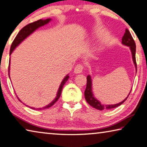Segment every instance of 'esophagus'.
Masks as SVG:
<instances>
[{
  "mask_svg": "<svg viewBox=\"0 0 147 147\" xmlns=\"http://www.w3.org/2000/svg\"><path fill=\"white\" fill-rule=\"evenodd\" d=\"M83 66L81 64L76 65L75 68H74V73L75 74H80L83 71Z\"/></svg>",
  "mask_w": 147,
  "mask_h": 147,
  "instance_id": "obj_1",
  "label": "esophagus"
}]
</instances>
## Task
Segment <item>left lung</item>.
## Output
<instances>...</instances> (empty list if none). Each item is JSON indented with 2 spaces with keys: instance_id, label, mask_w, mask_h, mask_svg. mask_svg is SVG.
Segmentation results:
<instances>
[{
  "instance_id": "1",
  "label": "left lung",
  "mask_w": 147,
  "mask_h": 147,
  "mask_svg": "<svg viewBox=\"0 0 147 147\" xmlns=\"http://www.w3.org/2000/svg\"><path fill=\"white\" fill-rule=\"evenodd\" d=\"M122 44L126 45V46H128L130 49V51L131 53V56H132V60H133L134 64L135 65V67H136V72H137V64H136V43H135L134 40L132 38L130 32H129V30L126 29V32H125L123 37L122 38ZM87 79V82H86V87L85 90V100L88 104L90 105L91 106L93 107L95 109H97L98 110L102 111L103 109H113V108H115L119 105L122 104L125 101L127 100V98L129 95V94L131 92H129L128 95L127 96V97L125 98V99L122 101L121 102L119 103H117V104H113V105H103L101 103L100 101H98L96 98L94 97L93 93H92V79H91V77L90 75H88L86 78Z\"/></svg>"
}]
</instances>
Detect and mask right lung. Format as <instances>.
<instances>
[{"label":"right lung","mask_w":147,"mask_h":147,"mask_svg":"<svg viewBox=\"0 0 147 147\" xmlns=\"http://www.w3.org/2000/svg\"><path fill=\"white\" fill-rule=\"evenodd\" d=\"M51 21V19H50V18L46 19H45V20H44V19H40V20H38L36 21H35V22L31 23L30 24H28V25H26L25 26H24L22 29L19 31V33L18 34V35L16 36L15 39H14L13 42H12V44H11V47H10V51H9V56H10L11 54L12 53L13 50L15 49L16 48L18 47V45L20 44L23 40H25L26 38H27L28 36H29L31 34H32L36 30H37L38 28H40V27H41V26L46 25V24L49 23ZM9 68H10V58H9V66H8V76H9V79H10V77H9ZM68 79H69V76L68 74V75L65 76V78L63 79V80L62 81L61 85H60L59 89H58L56 98H55V99L49 103V104H48L47 105H46V106H45L42 108H34V107H29V106L28 107L32 109H36V110L47 109V108L51 107L52 105H53L55 104V103L58 100H59V98H60V96H61V94L62 88H63L64 84L66 83V82L68 81ZM16 96L18 97V96ZM18 98L21 102H22L20 100H19V98L18 97ZM26 106H28V105H26Z\"/></svg>","instance_id":"right-lung-1"}]
</instances>
